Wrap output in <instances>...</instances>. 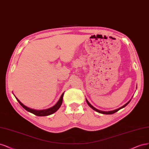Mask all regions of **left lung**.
<instances>
[{"instance_id":"left-lung-1","label":"left lung","mask_w":149,"mask_h":149,"mask_svg":"<svg viewBox=\"0 0 149 149\" xmlns=\"http://www.w3.org/2000/svg\"><path fill=\"white\" fill-rule=\"evenodd\" d=\"M131 101V100H130ZM130 101H129V102L126 103V104H125L124 105V106H123L122 107H121V108H118V109H115V110H113V111H100V110H98V109H97V108H95V107H93L92 104H91L89 102H88V101L86 99V102H87V104H88V106L90 107H91L92 108L93 110H95V111H97V112H98V113H102V114H113V113H116V112H117V111H118L119 109H122V108H124L125 107L126 105L130 102Z\"/></svg>"}]
</instances>
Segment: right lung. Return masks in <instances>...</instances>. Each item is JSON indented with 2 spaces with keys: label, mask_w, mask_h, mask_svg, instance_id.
I'll use <instances>...</instances> for the list:
<instances>
[{
  "label": "right lung",
  "mask_w": 149,
  "mask_h": 149,
  "mask_svg": "<svg viewBox=\"0 0 149 149\" xmlns=\"http://www.w3.org/2000/svg\"><path fill=\"white\" fill-rule=\"evenodd\" d=\"M64 93H63L62 94L59 100L58 101V102H57V103L54 105V107H52V108H50L49 109H44V110H35V109H31L30 108H28L26 106H25V105H24L23 103H22L17 97H15V98L17 100L18 103L20 104L21 106L24 109H26V111H29V112H30V113H31L33 114H34L36 115V116H48V115H50V114H51L52 113H55L56 111H57V110L59 109V108L61 107V104H62V100H63Z\"/></svg>",
  "instance_id": "right-lung-1"
}]
</instances>
